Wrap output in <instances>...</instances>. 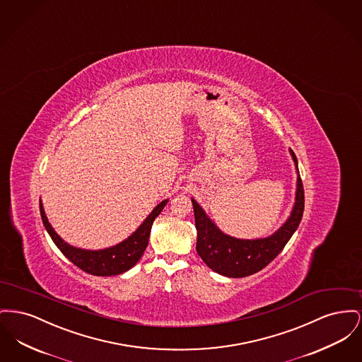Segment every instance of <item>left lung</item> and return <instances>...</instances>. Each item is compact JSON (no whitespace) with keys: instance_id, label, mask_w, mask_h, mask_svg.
Here are the masks:
<instances>
[{"instance_id":"1","label":"left lung","mask_w":362,"mask_h":362,"mask_svg":"<svg viewBox=\"0 0 362 362\" xmlns=\"http://www.w3.org/2000/svg\"><path fill=\"white\" fill-rule=\"evenodd\" d=\"M290 153L298 174L296 204L285 225L267 238L238 240L223 234L209 221L202 207L192 199L194 225L197 230L196 250L203 262L215 272L230 278H244L259 272L284 250L286 244L298 228L304 214V187L298 172L297 156L291 150Z\"/></svg>"}]
</instances>
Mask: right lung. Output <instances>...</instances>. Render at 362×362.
<instances>
[{
  "instance_id": "right-lung-1",
  "label": "right lung",
  "mask_w": 362,
  "mask_h": 362,
  "mask_svg": "<svg viewBox=\"0 0 362 362\" xmlns=\"http://www.w3.org/2000/svg\"><path fill=\"white\" fill-rule=\"evenodd\" d=\"M166 203L168 200L159 203L143 222V225L137 228L129 238H127L125 241L115 247H107L103 250H86L68 245L66 243H64V240L59 238L57 233L50 226L42 204H39V209L45 228L58 249L64 253V256H66L75 266L83 269L84 272L96 276H112L128 271L140 260L148 245L153 221L166 206Z\"/></svg>"
}]
</instances>
